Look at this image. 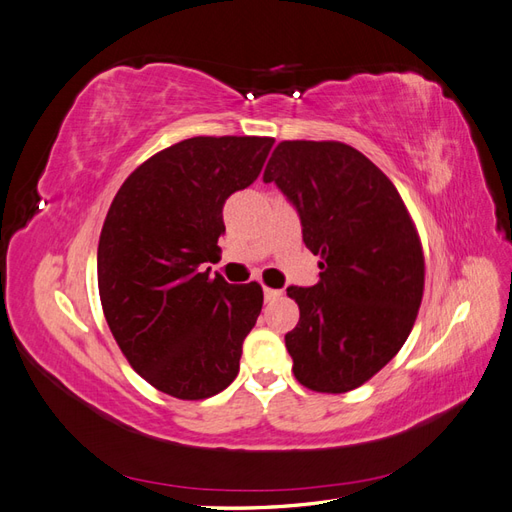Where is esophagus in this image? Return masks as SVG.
<instances>
[{
	"label": "esophagus",
	"mask_w": 512,
	"mask_h": 512,
	"mask_svg": "<svg viewBox=\"0 0 512 512\" xmlns=\"http://www.w3.org/2000/svg\"><path fill=\"white\" fill-rule=\"evenodd\" d=\"M263 293H265V299H267V302H271V299H276V297H280V295H282V291H278V289H267V286L263 289Z\"/></svg>",
	"instance_id": "obj_1"
}]
</instances>
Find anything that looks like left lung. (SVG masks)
I'll use <instances>...</instances> for the list:
<instances>
[{
  "label": "left lung",
  "mask_w": 512,
  "mask_h": 512,
  "mask_svg": "<svg viewBox=\"0 0 512 512\" xmlns=\"http://www.w3.org/2000/svg\"><path fill=\"white\" fill-rule=\"evenodd\" d=\"M321 256L315 286H289L299 323L284 336L299 384L347 393L402 350L423 295L417 230L393 182L336 141H282L267 162Z\"/></svg>",
  "instance_id": "left-lung-1"
}]
</instances>
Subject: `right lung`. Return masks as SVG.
Wrapping results in <instances>:
<instances>
[{
    "mask_svg": "<svg viewBox=\"0 0 512 512\" xmlns=\"http://www.w3.org/2000/svg\"><path fill=\"white\" fill-rule=\"evenodd\" d=\"M269 136H193L145 160L121 184L97 247L108 328L132 369L178 400L221 393L263 308L260 284L210 278L226 199L247 189Z\"/></svg>",
    "mask_w": 512,
    "mask_h": 512,
    "instance_id": "1",
    "label": "right lung"
}]
</instances>
